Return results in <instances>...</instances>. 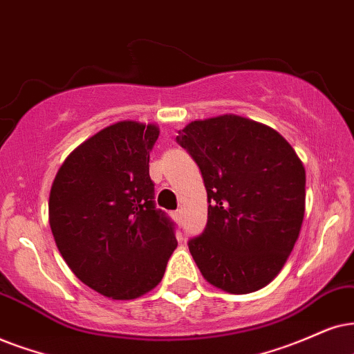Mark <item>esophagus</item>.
Returning <instances> with one entry per match:
<instances>
[{
    "label": "esophagus",
    "mask_w": 354,
    "mask_h": 354,
    "mask_svg": "<svg viewBox=\"0 0 354 354\" xmlns=\"http://www.w3.org/2000/svg\"><path fill=\"white\" fill-rule=\"evenodd\" d=\"M173 217L178 223H183V212H181V210H176V212H173Z\"/></svg>",
    "instance_id": "obj_1"
}]
</instances>
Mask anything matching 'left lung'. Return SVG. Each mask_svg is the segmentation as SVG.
I'll use <instances>...</instances> for the list:
<instances>
[{
  "label": "left lung",
  "mask_w": 354,
  "mask_h": 354,
  "mask_svg": "<svg viewBox=\"0 0 354 354\" xmlns=\"http://www.w3.org/2000/svg\"><path fill=\"white\" fill-rule=\"evenodd\" d=\"M176 142L207 191V225L189 252L209 284L230 294L265 288L283 270L306 212V169L274 129L235 114L194 120Z\"/></svg>",
  "instance_id": "1"
}]
</instances>
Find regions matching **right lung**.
I'll return each mask as SVG.
<instances>
[{
    "label": "right lung",
    "mask_w": 354,
    "mask_h": 354,
    "mask_svg": "<svg viewBox=\"0 0 354 354\" xmlns=\"http://www.w3.org/2000/svg\"><path fill=\"white\" fill-rule=\"evenodd\" d=\"M158 136L155 124L109 125L66 156L50 189L58 252L82 283L115 301L153 289L178 247L149 173Z\"/></svg>",
    "instance_id": "obj_1"
}]
</instances>
